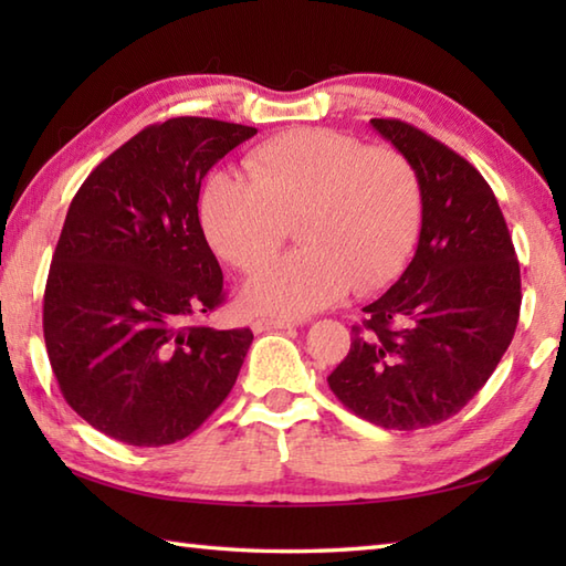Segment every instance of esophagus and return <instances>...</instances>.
I'll return each instance as SVG.
<instances>
[{
    "mask_svg": "<svg viewBox=\"0 0 566 566\" xmlns=\"http://www.w3.org/2000/svg\"><path fill=\"white\" fill-rule=\"evenodd\" d=\"M296 323L290 318H255L252 321V331L255 333H264V331H286L294 328Z\"/></svg>",
    "mask_w": 566,
    "mask_h": 566,
    "instance_id": "obj_1",
    "label": "esophagus"
}]
</instances>
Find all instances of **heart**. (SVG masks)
<instances>
[{
  "instance_id": "obj_1",
  "label": "heart",
  "mask_w": 566,
  "mask_h": 566,
  "mask_svg": "<svg viewBox=\"0 0 566 566\" xmlns=\"http://www.w3.org/2000/svg\"><path fill=\"white\" fill-rule=\"evenodd\" d=\"M248 179H203L199 219L216 255L250 272L296 221L302 250L264 264L243 302L262 316H308L350 290L375 292L403 272L423 221L411 160L328 128H292L252 150Z\"/></svg>"
}]
</instances>
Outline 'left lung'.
<instances>
[{
  "label": "left lung",
  "instance_id": "obj_1",
  "mask_svg": "<svg viewBox=\"0 0 566 566\" xmlns=\"http://www.w3.org/2000/svg\"><path fill=\"white\" fill-rule=\"evenodd\" d=\"M369 124L416 167L423 221L411 264L363 308L328 387L369 423L418 430L462 411L494 375L518 326L521 268L474 165L399 118Z\"/></svg>",
  "mask_w": 566,
  "mask_h": 566
}]
</instances>
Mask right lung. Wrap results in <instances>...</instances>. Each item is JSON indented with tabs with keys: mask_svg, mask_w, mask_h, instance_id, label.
<instances>
[{
	"mask_svg": "<svg viewBox=\"0 0 566 566\" xmlns=\"http://www.w3.org/2000/svg\"><path fill=\"white\" fill-rule=\"evenodd\" d=\"M255 134L199 116L148 126L72 199L45 282L43 338L65 401L104 436L172 444L231 394L252 331L199 323L226 292L197 203L211 167Z\"/></svg>",
	"mask_w": 566,
	"mask_h": 566,
	"instance_id": "add662e5",
	"label": "right lung"
}]
</instances>
